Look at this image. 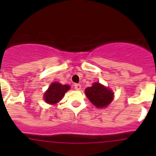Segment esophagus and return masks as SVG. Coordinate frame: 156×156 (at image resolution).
I'll use <instances>...</instances> for the list:
<instances>
[{
  "instance_id": "34e87169",
  "label": "esophagus",
  "mask_w": 156,
  "mask_h": 156,
  "mask_svg": "<svg viewBox=\"0 0 156 156\" xmlns=\"http://www.w3.org/2000/svg\"><path fill=\"white\" fill-rule=\"evenodd\" d=\"M74 88H75L76 90H80L81 89V85L79 84V83H76V84L74 85Z\"/></svg>"
}]
</instances>
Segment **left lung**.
<instances>
[{
	"mask_svg": "<svg viewBox=\"0 0 156 156\" xmlns=\"http://www.w3.org/2000/svg\"><path fill=\"white\" fill-rule=\"evenodd\" d=\"M85 94L90 102L98 108H105L113 100V92L97 82L86 88Z\"/></svg>",
	"mask_w": 156,
	"mask_h": 156,
	"instance_id": "obj_1",
	"label": "left lung"
}]
</instances>
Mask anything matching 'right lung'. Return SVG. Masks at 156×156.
<instances>
[{
	"mask_svg": "<svg viewBox=\"0 0 156 156\" xmlns=\"http://www.w3.org/2000/svg\"><path fill=\"white\" fill-rule=\"evenodd\" d=\"M69 89V85H62L58 82H54L44 93V99L48 104L55 105L62 100L66 92Z\"/></svg>",
	"mask_w": 156,
	"mask_h": 156,
	"instance_id": "add662e5",
	"label": "right lung"
}]
</instances>
